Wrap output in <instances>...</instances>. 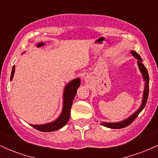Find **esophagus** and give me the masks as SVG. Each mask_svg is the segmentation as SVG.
<instances>
[{"label":"esophagus","instance_id":"34e87169","mask_svg":"<svg viewBox=\"0 0 158 158\" xmlns=\"http://www.w3.org/2000/svg\"><path fill=\"white\" fill-rule=\"evenodd\" d=\"M85 79H86V78H85Z\"/></svg>","mask_w":158,"mask_h":158}]
</instances>
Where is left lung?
Listing matches in <instances>:
<instances>
[{
    "label": "left lung",
    "mask_w": 158,
    "mask_h": 158,
    "mask_svg": "<svg viewBox=\"0 0 158 158\" xmlns=\"http://www.w3.org/2000/svg\"><path fill=\"white\" fill-rule=\"evenodd\" d=\"M131 53L132 56L135 58L136 59H137V66L140 71L141 74H142V77L143 80H144V90H143V99L142 102H141L140 106L134 114H132L130 117H128V118L123 119L122 121H119V122L117 123H107V122H101L100 124L103 126H106L107 128H114V129H119V128H123L125 127L129 126L131 123L133 122L135 119L137 118V117L138 116V114L140 113L141 111L143 110L145 106H146V102H147L148 97V88H149V77H148V73L147 71V69L146 68V67L144 66V64H143V59H141V57L137 53V52H135V50H131Z\"/></svg>",
    "instance_id": "1"
}]
</instances>
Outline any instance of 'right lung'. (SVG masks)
Here are the masks:
<instances>
[{
  "label": "right lung",
  "instance_id": "add662e5",
  "mask_svg": "<svg viewBox=\"0 0 158 158\" xmlns=\"http://www.w3.org/2000/svg\"><path fill=\"white\" fill-rule=\"evenodd\" d=\"M45 44L44 42H39L38 43L37 48L43 46ZM15 65L13 66L12 70V73H11L10 80L12 81L13 79L14 73H15ZM80 79L77 78L71 80L70 82L65 85L64 92H63V105H62V110L60 115L58 117V118L53 120L52 122L44 123V124L41 125H32L30 126L33 127L35 129L39 130V131H44V132H50L54 131L56 130H59L60 128L64 127L68 123L69 118H70V108H71L72 104H73V101L74 97H75L76 94H77V89L79 88V85H80Z\"/></svg>",
  "mask_w": 158,
  "mask_h": 158
}]
</instances>
